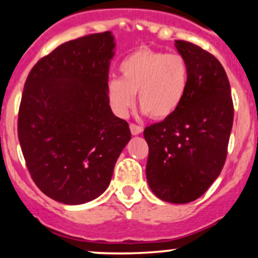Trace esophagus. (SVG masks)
<instances>
[{
    "label": "esophagus",
    "instance_id": "esophagus-1",
    "mask_svg": "<svg viewBox=\"0 0 258 258\" xmlns=\"http://www.w3.org/2000/svg\"><path fill=\"white\" fill-rule=\"evenodd\" d=\"M130 130H131L132 135H140L142 131H144L142 126H139V124H136V123L130 124Z\"/></svg>",
    "mask_w": 258,
    "mask_h": 258
}]
</instances>
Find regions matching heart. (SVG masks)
<instances>
[{"label":"heart","mask_w":258,"mask_h":258,"mask_svg":"<svg viewBox=\"0 0 258 258\" xmlns=\"http://www.w3.org/2000/svg\"><path fill=\"white\" fill-rule=\"evenodd\" d=\"M118 69L121 79L107 83L108 101L118 116H127L135 93L144 113L156 119L175 113L186 96L189 69L182 54L140 48L124 57Z\"/></svg>","instance_id":"obj_1"}]
</instances>
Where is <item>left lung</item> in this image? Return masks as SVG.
I'll list each match as a JSON object with an SVG mask.
<instances>
[{"mask_svg":"<svg viewBox=\"0 0 258 258\" xmlns=\"http://www.w3.org/2000/svg\"><path fill=\"white\" fill-rule=\"evenodd\" d=\"M189 69L186 96L175 113L146 127V177L158 199L187 204L201 197L222 171L233 123L225 69L209 51L176 40Z\"/></svg>","mask_w":258,"mask_h":258,"instance_id":"1","label":"left lung"}]
</instances>
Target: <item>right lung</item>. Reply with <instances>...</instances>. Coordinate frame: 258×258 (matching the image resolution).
I'll list each match as a JSON object with an SVG mask.
<instances>
[{"mask_svg":"<svg viewBox=\"0 0 258 258\" xmlns=\"http://www.w3.org/2000/svg\"><path fill=\"white\" fill-rule=\"evenodd\" d=\"M111 32L64 42L38 59L26 79L17 134L36 186L51 199L80 205L110 184L131 139L127 121L108 105Z\"/></svg>","mask_w":258,"mask_h":258,"instance_id":"right-lung-1","label":"right lung"}]
</instances>
